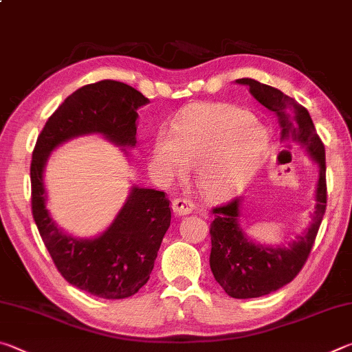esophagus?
I'll return each mask as SVG.
<instances>
[{
    "instance_id": "obj_1",
    "label": "esophagus",
    "mask_w": 352,
    "mask_h": 352,
    "mask_svg": "<svg viewBox=\"0 0 352 352\" xmlns=\"http://www.w3.org/2000/svg\"><path fill=\"white\" fill-rule=\"evenodd\" d=\"M194 210H195V205L188 199L178 197L172 201V211H174L175 216H186V214L194 212Z\"/></svg>"
}]
</instances>
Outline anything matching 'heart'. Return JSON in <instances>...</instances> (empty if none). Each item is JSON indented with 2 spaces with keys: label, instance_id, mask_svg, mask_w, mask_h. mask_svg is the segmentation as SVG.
I'll return each mask as SVG.
<instances>
[{
  "label": "heart",
  "instance_id": "heart-1",
  "mask_svg": "<svg viewBox=\"0 0 352 352\" xmlns=\"http://www.w3.org/2000/svg\"><path fill=\"white\" fill-rule=\"evenodd\" d=\"M269 147L265 127L231 104L200 102L183 113L172 132L155 140L152 160L164 178L194 166L195 183L210 200L233 197L252 182Z\"/></svg>",
  "mask_w": 352,
  "mask_h": 352
}]
</instances>
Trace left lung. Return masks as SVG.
<instances>
[{"label":"left lung","instance_id":"left-lung-1","mask_svg":"<svg viewBox=\"0 0 352 352\" xmlns=\"http://www.w3.org/2000/svg\"><path fill=\"white\" fill-rule=\"evenodd\" d=\"M236 83L250 87L256 100L275 113L281 140H292L305 148L312 162L318 166V182L315 189L312 222L298 234L295 241L281 245H265L254 242L243 233L241 226L242 199H234L228 205L212 210L211 254L210 265L216 281L226 294L239 300L269 295L284 287L305 265L317 237L321 220L326 211V158L324 146L312 118L305 107L295 99L265 83L254 79H237Z\"/></svg>","mask_w":352,"mask_h":352}]
</instances>
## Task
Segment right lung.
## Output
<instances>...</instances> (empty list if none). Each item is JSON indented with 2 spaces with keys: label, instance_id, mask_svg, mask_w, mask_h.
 I'll use <instances>...</instances> for the list:
<instances>
[{
  "label": "right lung",
  "instance_id": "obj_1",
  "mask_svg": "<svg viewBox=\"0 0 352 352\" xmlns=\"http://www.w3.org/2000/svg\"><path fill=\"white\" fill-rule=\"evenodd\" d=\"M148 99L127 83L100 80L76 90L47 119L32 152V216L60 275L77 289L105 300L135 295L153 269L170 225V206L162 190L132 186L110 226L96 237L71 236L46 208L45 168L54 148L69 140L100 135L127 148L136 144L138 109Z\"/></svg>",
  "mask_w": 352,
  "mask_h": 352
}]
</instances>
